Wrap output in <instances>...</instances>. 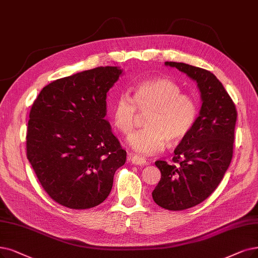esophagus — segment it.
Returning a JSON list of instances; mask_svg holds the SVG:
<instances>
[{"label": "esophagus", "mask_w": 258, "mask_h": 258, "mask_svg": "<svg viewBox=\"0 0 258 258\" xmlns=\"http://www.w3.org/2000/svg\"><path fill=\"white\" fill-rule=\"evenodd\" d=\"M128 160H129V162H131L135 165H143V166H145V165L148 164V162L144 158L135 156V154H132V153H128Z\"/></svg>", "instance_id": "obj_1"}]
</instances>
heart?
Segmentation results:
<instances>
[{"mask_svg":"<svg viewBox=\"0 0 258 258\" xmlns=\"http://www.w3.org/2000/svg\"><path fill=\"white\" fill-rule=\"evenodd\" d=\"M181 92L174 81L157 77L137 85L133 97L128 93L118 96L112 119L123 135L133 131L140 114L148 113L144 120L146 128L128 139L129 146L136 152L143 156L159 153L166 142L176 144L188 135L197 117V105L189 95Z\"/></svg>","mask_w":258,"mask_h":258,"instance_id":"obj_1","label":"heart"}]
</instances>
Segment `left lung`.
Here are the masks:
<instances>
[{
    "label": "left lung",
    "instance_id": "left-lung-1",
    "mask_svg": "<svg viewBox=\"0 0 258 258\" xmlns=\"http://www.w3.org/2000/svg\"><path fill=\"white\" fill-rule=\"evenodd\" d=\"M197 82L202 106L191 130L177 148L171 164L157 161L161 180L153 201L169 211H183L204 201L217 188L233 157L237 111L221 82L210 71L166 61Z\"/></svg>",
    "mask_w": 258,
    "mask_h": 258
}]
</instances>
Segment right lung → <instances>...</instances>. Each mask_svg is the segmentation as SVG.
Returning <instances> with one entry per match:
<instances>
[{"instance_id":"add662e5","label":"right lung","mask_w":258,"mask_h":258,"mask_svg":"<svg viewBox=\"0 0 258 258\" xmlns=\"http://www.w3.org/2000/svg\"><path fill=\"white\" fill-rule=\"evenodd\" d=\"M122 71L98 67L44 87L30 109L27 159L55 202L73 210L94 208L109 196L127 152L113 135L107 93Z\"/></svg>"}]
</instances>
